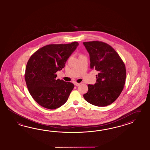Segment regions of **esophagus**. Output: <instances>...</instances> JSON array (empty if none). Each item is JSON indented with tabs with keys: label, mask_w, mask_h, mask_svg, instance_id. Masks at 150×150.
<instances>
[{
	"label": "esophagus",
	"mask_w": 150,
	"mask_h": 150,
	"mask_svg": "<svg viewBox=\"0 0 150 150\" xmlns=\"http://www.w3.org/2000/svg\"><path fill=\"white\" fill-rule=\"evenodd\" d=\"M80 84H81L80 83H77V82H75V83H74V85L75 86H79Z\"/></svg>",
	"instance_id": "34e87169"
}]
</instances>
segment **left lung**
<instances>
[{"instance_id": "left-lung-1", "label": "left lung", "mask_w": 150, "mask_h": 150, "mask_svg": "<svg viewBox=\"0 0 150 150\" xmlns=\"http://www.w3.org/2000/svg\"><path fill=\"white\" fill-rule=\"evenodd\" d=\"M83 44L89 53L91 69L99 72L96 83L88 85V92L83 97L93 105H109L123 89L126 77L125 63L116 51L106 43L93 41Z\"/></svg>"}]
</instances>
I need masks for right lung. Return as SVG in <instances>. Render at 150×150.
<instances>
[{"instance_id":"1","label":"right lung","mask_w":150,"mask_h":150,"mask_svg":"<svg viewBox=\"0 0 150 150\" xmlns=\"http://www.w3.org/2000/svg\"><path fill=\"white\" fill-rule=\"evenodd\" d=\"M76 41L68 44H51L31 56L26 65L24 78L29 93L40 105L48 109L61 107L67 101L74 85L56 79L69 57L77 48Z\"/></svg>"}]
</instances>
